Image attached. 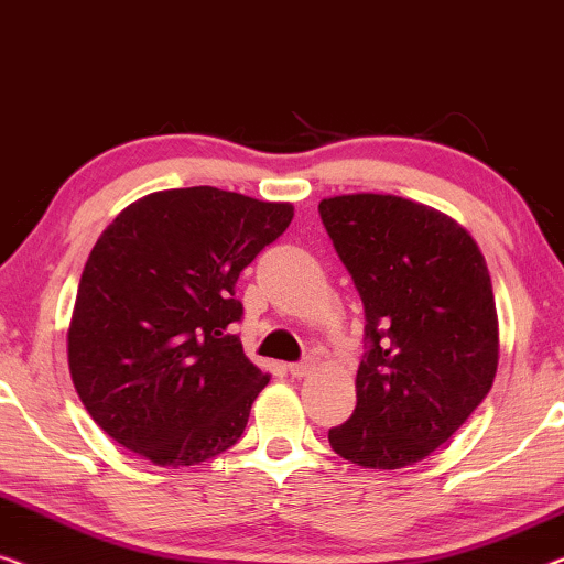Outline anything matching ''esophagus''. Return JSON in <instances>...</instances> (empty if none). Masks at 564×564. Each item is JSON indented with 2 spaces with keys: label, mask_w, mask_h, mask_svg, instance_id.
<instances>
[{
  "label": "esophagus",
  "mask_w": 564,
  "mask_h": 564,
  "mask_svg": "<svg viewBox=\"0 0 564 564\" xmlns=\"http://www.w3.org/2000/svg\"><path fill=\"white\" fill-rule=\"evenodd\" d=\"M312 370H314V360H301V362H291L289 365V372H291L293 378H304Z\"/></svg>",
  "instance_id": "1"
}]
</instances>
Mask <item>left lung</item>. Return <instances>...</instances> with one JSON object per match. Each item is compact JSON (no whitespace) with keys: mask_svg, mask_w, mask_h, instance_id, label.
Masks as SVG:
<instances>
[{"mask_svg":"<svg viewBox=\"0 0 564 564\" xmlns=\"http://www.w3.org/2000/svg\"><path fill=\"white\" fill-rule=\"evenodd\" d=\"M365 306L358 406L329 430L339 457L372 470L422 463L480 406L498 368V314L470 232L393 194L319 202Z\"/></svg>","mask_w":564,"mask_h":564,"instance_id":"obj_1","label":"left lung"}]
</instances>
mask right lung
Returning <instances> with one entry per match:
<instances>
[{
    "mask_svg": "<svg viewBox=\"0 0 564 564\" xmlns=\"http://www.w3.org/2000/svg\"><path fill=\"white\" fill-rule=\"evenodd\" d=\"M293 219L289 202L214 186L165 188L117 214L94 245L68 327L89 416L161 467L202 465L242 437L271 376L229 324L235 283Z\"/></svg>",
    "mask_w": 564,
    "mask_h": 564,
    "instance_id": "add662e5",
    "label": "right lung"
}]
</instances>
